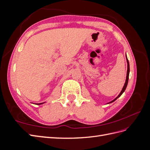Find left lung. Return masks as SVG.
<instances>
[{
	"instance_id": "obj_1",
	"label": "left lung",
	"mask_w": 150,
	"mask_h": 150,
	"mask_svg": "<svg viewBox=\"0 0 150 150\" xmlns=\"http://www.w3.org/2000/svg\"><path fill=\"white\" fill-rule=\"evenodd\" d=\"M126 59H127V63H128V70H127V75H126V79L125 84V85H124V86H123V88H122V91H121L120 94L118 95V96L116 97V98L114 99V100H112V101H111L110 103H112V102H114V101H115V100H116V99H117V98H118L120 96H121V95L124 93V91H125L126 88V87H127V85H128V79H129V61H128V58H127V56H126Z\"/></svg>"
}]
</instances>
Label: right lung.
Segmentation results:
<instances>
[{
    "instance_id": "obj_1",
    "label": "right lung",
    "mask_w": 150,
    "mask_h": 150,
    "mask_svg": "<svg viewBox=\"0 0 150 150\" xmlns=\"http://www.w3.org/2000/svg\"><path fill=\"white\" fill-rule=\"evenodd\" d=\"M42 104V103H39V104Z\"/></svg>"
}]
</instances>
